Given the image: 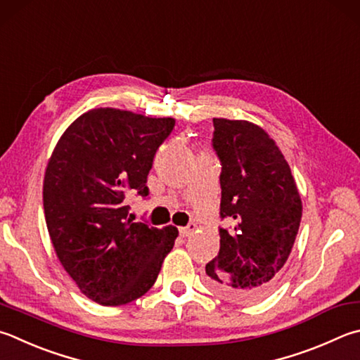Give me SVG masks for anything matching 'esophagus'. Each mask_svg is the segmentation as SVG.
Returning <instances> with one entry per match:
<instances>
[{
	"instance_id": "34e87169",
	"label": "esophagus",
	"mask_w": 360,
	"mask_h": 360,
	"mask_svg": "<svg viewBox=\"0 0 360 360\" xmlns=\"http://www.w3.org/2000/svg\"><path fill=\"white\" fill-rule=\"evenodd\" d=\"M195 228H197V225H195V224H188V225L184 226V228H179V234H181L182 238L191 236V234L195 231Z\"/></svg>"
}]
</instances>
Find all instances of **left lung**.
<instances>
[{
	"instance_id": "1",
	"label": "left lung",
	"mask_w": 360,
	"mask_h": 360,
	"mask_svg": "<svg viewBox=\"0 0 360 360\" xmlns=\"http://www.w3.org/2000/svg\"><path fill=\"white\" fill-rule=\"evenodd\" d=\"M220 160V250L206 264V283L231 300L263 299L280 282L296 240L302 202L288 162L263 129L214 117Z\"/></svg>"
}]
</instances>
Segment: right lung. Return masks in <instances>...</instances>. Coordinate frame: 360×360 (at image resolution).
Segmentation results:
<instances>
[{
  "instance_id": "1",
  "label": "right lung",
  "mask_w": 360,
  "mask_h": 360,
  "mask_svg": "<svg viewBox=\"0 0 360 360\" xmlns=\"http://www.w3.org/2000/svg\"><path fill=\"white\" fill-rule=\"evenodd\" d=\"M173 117L94 108L70 124L44 178L51 244L78 288L101 305L141 297L174 245V226L134 221L129 195L146 198L149 169Z\"/></svg>"
}]
</instances>
